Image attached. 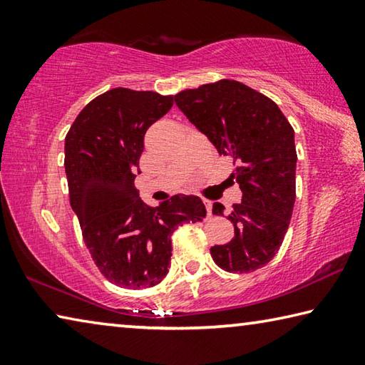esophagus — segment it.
Returning a JSON list of instances; mask_svg holds the SVG:
<instances>
[{
	"instance_id": "1",
	"label": "esophagus",
	"mask_w": 365,
	"mask_h": 365,
	"mask_svg": "<svg viewBox=\"0 0 365 365\" xmlns=\"http://www.w3.org/2000/svg\"><path fill=\"white\" fill-rule=\"evenodd\" d=\"M202 202H205V206H206L207 215H209V217H211V215H212V201H209V200H202Z\"/></svg>"
}]
</instances>
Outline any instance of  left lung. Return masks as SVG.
Returning <instances> with one entry per match:
<instances>
[{"mask_svg": "<svg viewBox=\"0 0 365 365\" xmlns=\"http://www.w3.org/2000/svg\"><path fill=\"white\" fill-rule=\"evenodd\" d=\"M175 104L220 156L233 158L232 177L242 188L228 220L235 237L211 248L225 272L248 274L279 252L296 197L294 130L280 108L251 86L230 78L182 90ZM214 202L212 214L224 215Z\"/></svg>", "mask_w": 365, "mask_h": 365, "instance_id": "obj_1", "label": "left lung"}]
</instances>
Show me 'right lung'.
I'll return each mask as SVG.
<instances>
[{"instance_id": "right-lung-1", "label": "right lung", "mask_w": 365, "mask_h": 365, "mask_svg": "<svg viewBox=\"0 0 365 365\" xmlns=\"http://www.w3.org/2000/svg\"><path fill=\"white\" fill-rule=\"evenodd\" d=\"M172 104V95L119 86L86 104L66 135L71 206L96 267L120 288L158 285L169 272L175 228L206 217L197 196L151 207L135 188L145 133Z\"/></svg>"}]
</instances>
